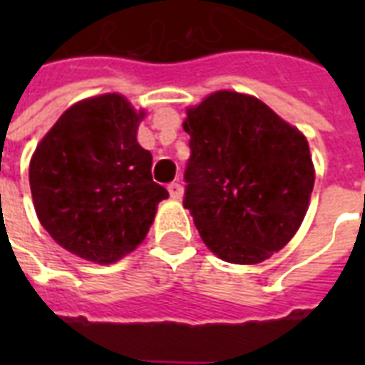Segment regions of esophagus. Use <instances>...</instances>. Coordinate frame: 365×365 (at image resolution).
Segmentation results:
<instances>
[{
	"label": "esophagus",
	"instance_id": "obj_1",
	"mask_svg": "<svg viewBox=\"0 0 365 365\" xmlns=\"http://www.w3.org/2000/svg\"><path fill=\"white\" fill-rule=\"evenodd\" d=\"M168 191H170V197L174 200H180L183 197V185H182V183L172 182L170 185H168Z\"/></svg>",
	"mask_w": 365,
	"mask_h": 365
}]
</instances>
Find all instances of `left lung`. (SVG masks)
I'll return each mask as SVG.
<instances>
[{"label":"left lung","instance_id":"obj_1","mask_svg":"<svg viewBox=\"0 0 365 365\" xmlns=\"http://www.w3.org/2000/svg\"><path fill=\"white\" fill-rule=\"evenodd\" d=\"M185 199L212 254L237 265L269 259L294 239L314 187L305 134L252 94L216 91L187 108Z\"/></svg>","mask_w":365,"mask_h":365}]
</instances>
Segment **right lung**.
<instances>
[{
    "label": "right lung",
    "instance_id": "right-lung-1",
    "mask_svg": "<svg viewBox=\"0 0 365 365\" xmlns=\"http://www.w3.org/2000/svg\"><path fill=\"white\" fill-rule=\"evenodd\" d=\"M145 110L119 93L79 100L60 115L30 159L37 220L81 259L110 265L140 246L168 197L138 143Z\"/></svg>",
    "mask_w": 365,
    "mask_h": 365
}]
</instances>
